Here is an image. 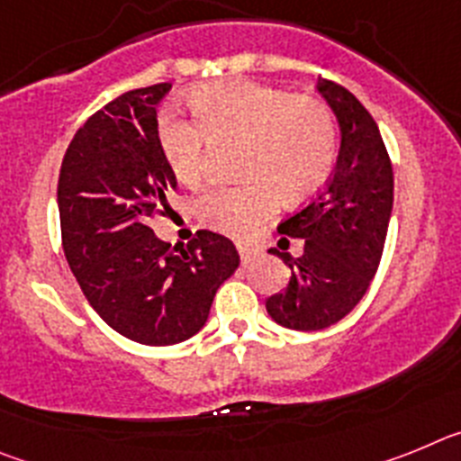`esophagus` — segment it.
<instances>
[{"label": "esophagus", "mask_w": 461, "mask_h": 461, "mask_svg": "<svg viewBox=\"0 0 461 461\" xmlns=\"http://www.w3.org/2000/svg\"><path fill=\"white\" fill-rule=\"evenodd\" d=\"M235 247H238V254H240V260H242V263H249V260L256 256V249L254 247H249V244L238 242Z\"/></svg>", "instance_id": "1"}]
</instances>
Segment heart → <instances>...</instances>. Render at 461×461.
<instances>
[{"label": "heart", "mask_w": 461, "mask_h": 461, "mask_svg": "<svg viewBox=\"0 0 461 461\" xmlns=\"http://www.w3.org/2000/svg\"><path fill=\"white\" fill-rule=\"evenodd\" d=\"M198 124L164 115L158 142L182 185L198 189L207 177V140L242 142L240 175L247 182L221 186L201 198L203 223L230 238H249L281 207V198L300 203L323 189L335 170V115L312 96L254 80H221L189 94Z\"/></svg>", "instance_id": "b5f03b06"}]
</instances>
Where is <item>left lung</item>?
I'll list each match as a JSON object with an SVG mask.
<instances>
[{"mask_svg":"<svg viewBox=\"0 0 461 461\" xmlns=\"http://www.w3.org/2000/svg\"><path fill=\"white\" fill-rule=\"evenodd\" d=\"M341 126L335 173L323 189L279 223L281 244L303 240V256L270 249L291 267L286 291L266 303L284 328L323 330L367 293L383 256L393 212V164L376 122L351 92L319 80Z\"/></svg>","mask_w":461,"mask_h":461,"instance_id":"1","label":"left lung"}]
</instances>
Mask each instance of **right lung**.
Returning <instances> with one entry per match:
<instances>
[{"label":"right lung","instance_id":"obj_1","mask_svg":"<svg viewBox=\"0 0 461 461\" xmlns=\"http://www.w3.org/2000/svg\"><path fill=\"white\" fill-rule=\"evenodd\" d=\"M170 83L124 92L80 126L64 154L57 203L68 267L87 303L126 339L173 346L205 325L214 293L240 266L233 242L195 230L170 247L148 226L177 189L158 142Z\"/></svg>","mask_w":461,"mask_h":461}]
</instances>
